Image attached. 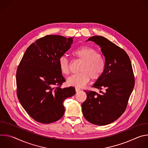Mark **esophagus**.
<instances>
[{
	"mask_svg": "<svg viewBox=\"0 0 148 148\" xmlns=\"http://www.w3.org/2000/svg\"><path fill=\"white\" fill-rule=\"evenodd\" d=\"M81 90L79 88H77V87H75V91L76 92H78V91H79Z\"/></svg>",
	"mask_w": 148,
	"mask_h": 148,
	"instance_id": "1",
	"label": "esophagus"
}]
</instances>
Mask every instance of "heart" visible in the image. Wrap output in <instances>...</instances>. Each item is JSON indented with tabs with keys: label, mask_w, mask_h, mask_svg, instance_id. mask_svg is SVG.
Masks as SVG:
<instances>
[{
	"label": "heart",
	"mask_w": 148,
	"mask_h": 148,
	"mask_svg": "<svg viewBox=\"0 0 148 148\" xmlns=\"http://www.w3.org/2000/svg\"><path fill=\"white\" fill-rule=\"evenodd\" d=\"M72 55L82 61L79 73L70 77L67 83L70 86L82 87L90 81L99 79L105 69V61L103 56L97 53V50L88 46H81L72 51ZM58 69L61 74L67 75L70 73V63L64 56L58 61Z\"/></svg>",
	"instance_id": "obj_1"
}]
</instances>
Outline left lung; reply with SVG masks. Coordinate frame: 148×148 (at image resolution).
Segmentation results:
<instances>
[{"instance_id":"1","label":"left lung","mask_w":148,"mask_h":148,"mask_svg":"<svg viewBox=\"0 0 148 148\" xmlns=\"http://www.w3.org/2000/svg\"><path fill=\"white\" fill-rule=\"evenodd\" d=\"M87 41L98 45L105 57L103 74L92 87L105 92L84 91L87 98L82 103V112L90 123L106 125L118 119L127 106L135 85L133 70L128 54L107 38L95 36Z\"/></svg>"}]
</instances>
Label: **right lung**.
<instances>
[{"label": "right lung", "instance_id": "add662e5", "mask_svg": "<svg viewBox=\"0 0 148 148\" xmlns=\"http://www.w3.org/2000/svg\"><path fill=\"white\" fill-rule=\"evenodd\" d=\"M73 38L47 35L37 40L27 49L17 68L18 99L27 113L40 123L48 124L61 118L64 99L75 94L73 87H60L66 79L58 66Z\"/></svg>", "mask_w": 148, "mask_h": 148}]
</instances>
